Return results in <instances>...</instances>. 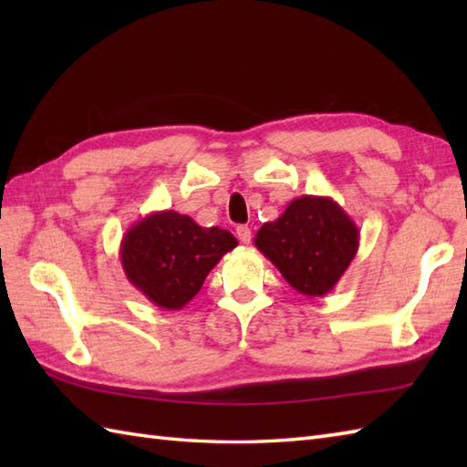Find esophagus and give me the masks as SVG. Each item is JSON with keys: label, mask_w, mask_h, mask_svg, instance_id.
<instances>
[{"label": "esophagus", "mask_w": 467, "mask_h": 467, "mask_svg": "<svg viewBox=\"0 0 467 467\" xmlns=\"http://www.w3.org/2000/svg\"><path fill=\"white\" fill-rule=\"evenodd\" d=\"M236 236H239V241H241L243 244H249V243H251V228L246 226V224L236 226Z\"/></svg>", "instance_id": "34e87169"}]
</instances>
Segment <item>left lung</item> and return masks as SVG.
<instances>
[{"instance_id":"left-lung-1","label":"left lung","mask_w":467,"mask_h":467,"mask_svg":"<svg viewBox=\"0 0 467 467\" xmlns=\"http://www.w3.org/2000/svg\"><path fill=\"white\" fill-rule=\"evenodd\" d=\"M254 246L295 291L323 296L339 283L359 249V228L329 196L305 194L254 234Z\"/></svg>"}]
</instances>
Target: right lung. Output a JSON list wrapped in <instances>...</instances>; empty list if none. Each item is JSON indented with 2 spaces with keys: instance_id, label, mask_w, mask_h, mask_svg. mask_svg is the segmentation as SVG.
<instances>
[{
  "instance_id": "1",
  "label": "right lung",
  "mask_w": 467,
  "mask_h": 467,
  "mask_svg": "<svg viewBox=\"0 0 467 467\" xmlns=\"http://www.w3.org/2000/svg\"><path fill=\"white\" fill-rule=\"evenodd\" d=\"M239 241L218 226L204 228L176 211H158L128 228L120 243L126 279L148 301L178 311L194 299L216 263Z\"/></svg>"
}]
</instances>
